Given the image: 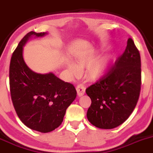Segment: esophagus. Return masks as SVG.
I'll list each match as a JSON object with an SVG mask.
<instances>
[{"mask_svg":"<svg viewBox=\"0 0 153 153\" xmlns=\"http://www.w3.org/2000/svg\"><path fill=\"white\" fill-rule=\"evenodd\" d=\"M76 91H77V94H78V97L83 96L85 93V86L82 85H78V86L76 87Z\"/></svg>","mask_w":153,"mask_h":153,"instance_id":"obj_1","label":"esophagus"}]
</instances>
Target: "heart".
Here are the masks:
<instances>
[{
  "mask_svg": "<svg viewBox=\"0 0 153 153\" xmlns=\"http://www.w3.org/2000/svg\"><path fill=\"white\" fill-rule=\"evenodd\" d=\"M112 60V56H101L93 61V57L89 55H82L76 59V65L72 62H68V67L75 75L78 73V69L87 67L86 75L91 80H98L107 72Z\"/></svg>",
  "mask_w": 153,
  "mask_h": 153,
  "instance_id": "1",
  "label": "heart"
}]
</instances>
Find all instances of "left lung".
<instances>
[{
  "label": "left lung",
  "instance_id": "obj_1",
  "mask_svg": "<svg viewBox=\"0 0 153 153\" xmlns=\"http://www.w3.org/2000/svg\"><path fill=\"white\" fill-rule=\"evenodd\" d=\"M141 62L131 38L125 52L100 81L86 89L91 100L87 112L93 125L102 129L119 126L131 115L139 99Z\"/></svg>",
  "mask_w": 153,
  "mask_h": 153
}]
</instances>
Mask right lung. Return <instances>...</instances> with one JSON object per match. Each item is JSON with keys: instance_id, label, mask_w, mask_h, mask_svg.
Returning <instances> with one entry per match:
<instances>
[{"instance_id": "add662e5", "label": "right lung", "mask_w": 153, "mask_h": 153, "mask_svg": "<svg viewBox=\"0 0 153 153\" xmlns=\"http://www.w3.org/2000/svg\"><path fill=\"white\" fill-rule=\"evenodd\" d=\"M47 34L28 32L19 43L10 65V94L17 115L25 126L41 133L51 132L62 124L67 108L77 95L72 84L53 72H35L24 60L23 48L28 40Z\"/></svg>"}]
</instances>
